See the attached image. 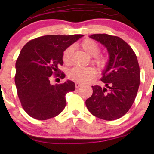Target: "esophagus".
<instances>
[{
	"instance_id": "esophagus-1",
	"label": "esophagus",
	"mask_w": 154,
	"mask_h": 154,
	"mask_svg": "<svg viewBox=\"0 0 154 154\" xmlns=\"http://www.w3.org/2000/svg\"><path fill=\"white\" fill-rule=\"evenodd\" d=\"M75 88H80V87H81V86L82 85V84L79 83V82H76V83H75Z\"/></svg>"
}]
</instances>
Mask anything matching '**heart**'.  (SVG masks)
Returning <instances> with one entry per match:
<instances>
[{
  "mask_svg": "<svg viewBox=\"0 0 154 154\" xmlns=\"http://www.w3.org/2000/svg\"><path fill=\"white\" fill-rule=\"evenodd\" d=\"M82 49L90 56H92V62L101 69L104 68L108 64L109 57L106 54H100V45L95 41L85 39L80 44ZM73 47L69 46L64 50L62 54V60L64 64L69 65L71 63V54ZM97 74L96 69L91 66H75L69 71L68 76L72 81L79 83H88L91 81Z\"/></svg>",
  "mask_w": 154,
  "mask_h": 154,
  "instance_id": "obj_1",
  "label": "heart"
}]
</instances>
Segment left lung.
Here are the masks:
<instances>
[{"label":"left lung","instance_id":"8db88e82","mask_svg":"<svg viewBox=\"0 0 154 154\" xmlns=\"http://www.w3.org/2000/svg\"><path fill=\"white\" fill-rule=\"evenodd\" d=\"M91 38L107 48L109 61L101 79L105 87L92 86V96L86 106L94 116L113 121L123 116L131 108L140 83L137 58L132 48L121 38L106 33L93 34Z\"/></svg>","mask_w":154,"mask_h":154}]
</instances>
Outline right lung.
<instances>
[{
	"mask_svg": "<svg viewBox=\"0 0 154 154\" xmlns=\"http://www.w3.org/2000/svg\"><path fill=\"white\" fill-rule=\"evenodd\" d=\"M83 35H48L31 40L22 48L16 61L14 82L22 108L27 114L45 121L60 114L66 104V96L75 90V83L67 81L54 85L52 75L64 79L59 69L62 54Z\"/></svg>",
	"mask_w": 154,
	"mask_h": 154,
	"instance_id": "obj_1",
	"label": "right lung"
}]
</instances>
